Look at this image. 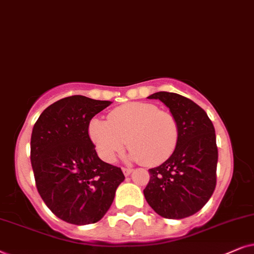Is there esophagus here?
Wrapping results in <instances>:
<instances>
[{
  "instance_id": "esophagus-1",
  "label": "esophagus",
  "mask_w": 254,
  "mask_h": 254,
  "mask_svg": "<svg viewBox=\"0 0 254 254\" xmlns=\"http://www.w3.org/2000/svg\"><path fill=\"white\" fill-rule=\"evenodd\" d=\"M122 171H123V173H124L125 177H129V175H130L131 173H132V170H131V168L123 167V168H122Z\"/></svg>"
}]
</instances>
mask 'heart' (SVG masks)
<instances>
[{"label":"heart","instance_id":"1","mask_svg":"<svg viewBox=\"0 0 254 254\" xmlns=\"http://www.w3.org/2000/svg\"><path fill=\"white\" fill-rule=\"evenodd\" d=\"M88 132L102 159L113 162L127 147L133 160L146 166L165 162L179 143L180 127L177 117L153 103L131 102L115 108L108 121L93 118Z\"/></svg>","mask_w":254,"mask_h":254}]
</instances>
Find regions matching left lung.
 Returning <instances> with one entry per match:
<instances>
[{"label": "left lung", "instance_id": "8db88e82", "mask_svg": "<svg viewBox=\"0 0 254 254\" xmlns=\"http://www.w3.org/2000/svg\"><path fill=\"white\" fill-rule=\"evenodd\" d=\"M147 99L160 100L177 117L180 136L174 153L151 168L144 196L161 217L181 219L201 210L216 187L218 151L214 125L205 111L187 97L158 92Z\"/></svg>", "mask_w": 254, "mask_h": 254}]
</instances>
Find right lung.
I'll return each mask as SVG.
<instances>
[{
  "label": "right lung",
  "mask_w": 254,
  "mask_h": 254,
  "mask_svg": "<svg viewBox=\"0 0 254 254\" xmlns=\"http://www.w3.org/2000/svg\"><path fill=\"white\" fill-rule=\"evenodd\" d=\"M110 104L68 96L47 107L33 125L30 158L37 189L50 210L70 224L99 222L125 179L120 167L101 160L88 133L90 120Z\"/></svg>",
  "instance_id": "1"
}]
</instances>
